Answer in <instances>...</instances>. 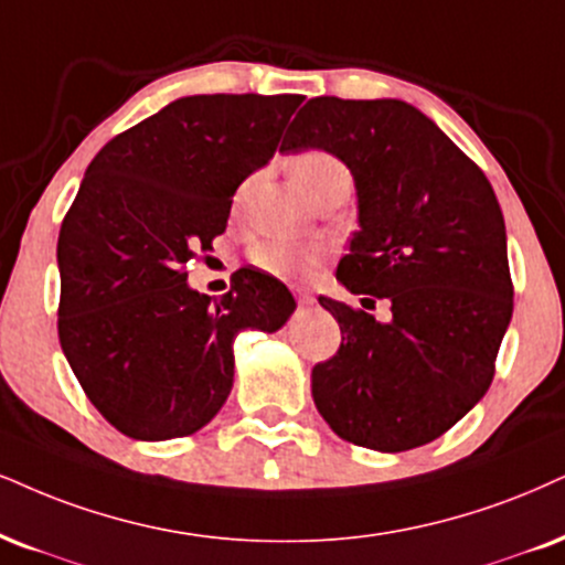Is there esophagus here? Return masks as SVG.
<instances>
[{
    "label": "esophagus",
    "mask_w": 565,
    "mask_h": 565,
    "mask_svg": "<svg viewBox=\"0 0 565 565\" xmlns=\"http://www.w3.org/2000/svg\"><path fill=\"white\" fill-rule=\"evenodd\" d=\"M296 301L301 303V306H315L317 303V298L309 294V290H301V288H296Z\"/></svg>",
    "instance_id": "obj_1"
}]
</instances>
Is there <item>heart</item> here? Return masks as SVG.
Segmentation results:
<instances>
[{
	"mask_svg": "<svg viewBox=\"0 0 565 565\" xmlns=\"http://www.w3.org/2000/svg\"><path fill=\"white\" fill-rule=\"evenodd\" d=\"M288 170L294 183L298 185V191L309 201H315V204L322 196H327V193L338 191V188H351V170H348L343 159L327 149L298 151L296 157H290ZM238 199L241 193L235 196V204H238ZM248 256L256 267L271 277H280V280H303V277H309L315 271L322 250L317 246H306V243L264 238L250 246Z\"/></svg>",
	"mask_w": 565,
	"mask_h": 565,
	"instance_id": "b5f03b06",
	"label": "heart"
}]
</instances>
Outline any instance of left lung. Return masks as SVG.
<instances>
[{
	"instance_id": "8db88e82",
	"label": "left lung",
	"mask_w": 565,
	"mask_h": 565,
	"mask_svg": "<svg viewBox=\"0 0 565 565\" xmlns=\"http://www.w3.org/2000/svg\"><path fill=\"white\" fill-rule=\"evenodd\" d=\"M282 151L327 149L356 180L359 225L338 280L390 322L319 296L340 348L311 372L324 422L385 452L445 435L482 401L513 315L505 222L484 172L398 99L317 96Z\"/></svg>"
}]
</instances>
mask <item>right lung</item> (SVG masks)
<instances>
[{
    "label": "right lung",
    "mask_w": 565,
    "mask_h": 565,
    "mask_svg": "<svg viewBox=\"0 0 565 565\" xmlns=\"http://www.w3.org/2000/svg\"><path fill=\"white\" fill-rule=\"evenodd\" d=\"M303 99L201 94L115 136L60 227V345L86 398L134 440L185 437L233 390V343L294 315L267 271H233L220 301L188 264L225 233L233 193L275 154Z\"/></svg>",
    "instance_id": "add662e5"
}]
</instances>
